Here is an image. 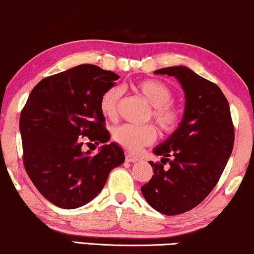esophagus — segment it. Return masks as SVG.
<instances>
[{"label":"esophagus","mask_w":254,"mask_h":254,"mask_svg":"<svg viewBox=\"0 0 254 254\" xmlns=\"http://www.w3.org/2000/svg\"><path fill=\"white\" fill-rule=\"evenodd\" d=\"M125 161L128 162V163H134V162H137L138 158L136 157V156H133V155L127 154L126 157H125Z\"/></svg>","instance_id":"1"}]
</instances>
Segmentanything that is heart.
Masks as SVG:
<instances>
[{"label":"heart","mask_w":254,"mask_h":254,"mask_svg":"<svg viewBox=\"0 0 254 254\" xmlns=\"http://www.w3.org/2000/svg\"><path fill=\"white\" fill-rule=\"evenodd\" d=\"M133 91L151 105L149 118H152L159 129L164 134H172L178 129L184 118V111L178 104L172 102L175 92L166 83L158 79H143L130 85ZM124 97L120 85L110 86L100 97V111L104 116L114 119L119 112ZM113 140L129 151H137L142 147L154 143L157 130L154 125L124 124L114 128Z\"/></svg>","instance_id":"obj_1"}]
</instances>
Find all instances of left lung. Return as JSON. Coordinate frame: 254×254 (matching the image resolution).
Instances as JSON below:
<instances>
[{
    "instance_id": "8db88e82",
    "label": "left lung",
    "mask_w": 254,
    "mask_h": 254,
    "mask_svg": "<svg viewBox=\"0 0 254 254\" xmlns=\"http://www.w3.org/2000/svg\"><path fill=\"white\" fill-rule=\"evenodd\" d=\"M155 74L175 76L186 97L182 124L155 148V154L164 158L149 162L154 176L141 187L154 209L172 216L193 209L216 186L234 148L235 128L228 100L215 83L183 65Z\"/></svg>"
}]
</instances>
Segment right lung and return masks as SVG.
Wrapping results in <instances>:
<instances>
[{"label":"right lung","mask_w":254,"mask_h":254,"mask_svg":"<svg viewBox=\"0 0 254 254\" xmlns=\"http://www.w3.org/2000/svg\"><path fill=\"white\" fill-rule=\"evenodd\" d=\"M119 78L95 64L48 76L31 91L19 118L23 163L37 190L55 206H84L105 186L125 154L116 143L90 156L83 145L110 140L100 97ZM87 143H84V140Z\"/></svg>","instance_id":"right-lung-1"}]
</instances>
